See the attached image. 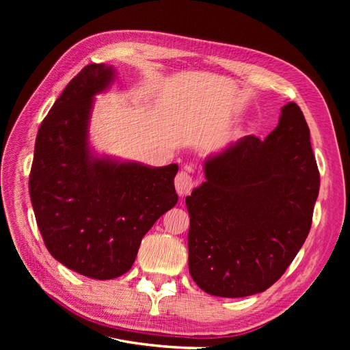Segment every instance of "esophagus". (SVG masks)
<instances>
[{
    "mask_svg": "<svg viewBox=\"0 0 350 350\" xmlns=\"http://www.w3.org/2000/svg\"><path fill=\"white\" fill-rule=\"evenodd\" d=\"M194 187V178L191 176L188 171H181L178 172L176 178H175V188H176V193L179 196H187L191 193V189Z\"/></svg>",
    "mask_w": 350,
    "mask_h": 350,
    "instance_id": "34e87169",
    "label": "esophagus"
}]
</instances>
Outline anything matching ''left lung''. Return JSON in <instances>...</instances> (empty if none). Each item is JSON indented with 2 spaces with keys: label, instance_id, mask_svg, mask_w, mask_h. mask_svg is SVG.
I'll return each instance as SVG.
<instances>
[{
  "label": "left lung",
  "instance_id": "8db88e82",
  "mask_svg": "<svg viewBox=\"0 0 350 350\" xmlns=\"http://www.w3.org/2000/svg\"><path fill=\"white\" fill-rule=\"evenodd\" d=\"M204 174L185 198L189 274L221 298L264 292L304 245L319 197L320 172L298 105H284L264 140L245 135L207 157Z\"/></svg>",
  "mask_w": 350,
  "mask_h": 350
}]
</instances>
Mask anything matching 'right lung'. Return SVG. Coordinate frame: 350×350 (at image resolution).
Masks as SVG:
<instances>
[{
    "instance_id": "right-lung-1",
    "label": "right lung",
    "mask_w": 350,
    "mask_h": 350,
    "mask_svg": "<svg viewBox=\"0 0 350 350\" xmlns=\"http://www.w3.org/2000/svg\"><path fill=\"white\" fill-rule=\"evenodd\" d=\"M115 70L89 64L42 121L29 176L36 224L51 256L70 270L108 280L126 273L143 237L178 196V165L152 167L98 157L89 147L94 94Z\"/></svg>"
}]
</instances>
